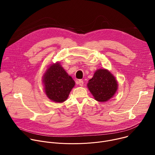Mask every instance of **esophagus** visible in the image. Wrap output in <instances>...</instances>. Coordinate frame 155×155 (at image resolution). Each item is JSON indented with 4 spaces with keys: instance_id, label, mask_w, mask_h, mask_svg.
Returning <instances> with one entry per match:
<instances>
[{
    "instance_id": "esophagus-1",
    "label": "esophagus",
    "mask_w": 155,
    "mask_h": 155,
    "mask_svg": "<svg viewBox=\"0 0 155 155\" xmlns=\"http://www.w3.org/2000/svg\"><path fill=\"white\" fill-rule=\"evenodd\" d=\"M77 83L78 84H79L80 86H82L83 85V84H84V82H83V80H78V81H77Z\"/></svg>"
}]
</instances>
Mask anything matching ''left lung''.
Instances as JSON below:
<instances>
[{"label": "left lung", "instance_id": "1", "mask_svg": "<svg viewBox=\"0 0 155 155\" xmlns=\"http://www.w3.org/2000/svg\"><path fill=\"white\" fill-rule=\"evenodd\" d=\"M90 93L98 102H107L116 93L118 83L115 77L108 70L100 69L87 84Z\"/></svg>", "mask_w": 155, "mask_h": 155}]
</instances>
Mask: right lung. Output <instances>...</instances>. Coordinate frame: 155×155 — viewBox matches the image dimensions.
<instances>
[{"label":"right lung","mask_w":155,"mask_h":155,"mask_svg":"<svg viewBox=\"0 0 155 155\" xmlns=\"http://www.w3.org/2000/svg\"><path fill=\"white\" fill-rule=\"evenodd\" d=\"M44 90L47 97L54 102L61 103L69 97L75 83L59 62L53 64L43 76Z\"/></svg>","instance_id":"obj_1"}]
</instances>
